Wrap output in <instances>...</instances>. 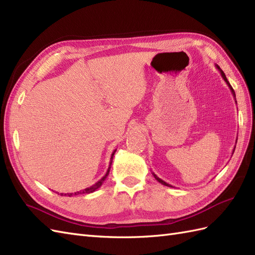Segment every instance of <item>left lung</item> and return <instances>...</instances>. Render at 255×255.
<instances>
[{
    "instance_id": "left-lung-1",
    "label": "left lung",
    "mask_w": 255,
    "mask_h": 255,
    "mask_svg": "<svg viewBox=\"0 0 255 255\" xmlns=\"http://www.w3.org/2000/svg\"><path fill=\"white\" fill-rule=\"evenodd\" d=\"M216 67L218 68V70H219V72H220V74H221V76H222V78L224 79V81L226 82V84H228V86H229V88L231 89V92H232V94H233V96H234V99H235V102H236V104H237V101H236V94H235V91H234V89L232 88V86L230 85V82H229V80H228V78H226V76H225V74L223 73V71L221 70V68H220V66L219 65H216ZM236 142H237V139H236ZM234 151H235V147H234V150H233V153H234ZM152 175H153V177L156 179V180L157 181H159L160 183H162L163 185H166V187H170V188H174L173 187V185H170L169 183H166V182H165L164 180H162V179H160L159 177H157L154 173H152Z\"/></svg>"
}]
</instances>
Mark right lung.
Here are the masks:
<instances>
[{"mask_svg": "<svg viewBox=\"0 0 255 255\" xmlns=\"http://www.w3.org/2000/svg\"><path fill=\"white\" fill-rule=\"evenodd\" d=\"M117 150V149H116ZM116 150H114V152L112 153V156H111V161H109V166H108V169H107V171H106V174H105V176L104 177H102L100 180L96 182L95 184H93V185H91V187H89V188H86V189H84V190H81V191H78V192H74V193H61V195L62 196H73V195H78V194H90V193H93L94 191H96L98 190L101 185L103 184V182H104L105 180H106V178H107V176H108V174H109V170H111V166H112V163H113V159H114V154H115V152H116ZM59 194V193H58Z\"/></svg>", "mask_w": 255, "mask_h": 255, "instance_id": "right-lung-1", "label": "right lung"}]
</instances>
